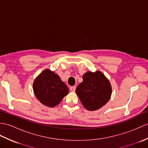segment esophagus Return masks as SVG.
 <instances>
[{
    "mask_svg": "<svg viewBox=\"0 0 148 148\" xmlns=\"http://www.w3.org/2000/svg\"><path fill=\"white\" fill-rule=\"evenodd\" d=\"M76 86H71L70 87V90L71 92H75V90H76Z\"/></svg>",
    "mask_w": 148,
    "mask_h": 148,
    "instance_id": "34e87169",
    "label": "esophagus"
}]
</instances>
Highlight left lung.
Wrapping results in <instances>:
<instances>
[{"label":"left lung","instance_id":"1","mask_svg":"<svg viewBox=\"0 0 148 148\" xmlns=\"http://www.w3.org/2000/svg\"><path fill=\"white\" fill-rule=\"evenodd\" d=\"M83 82L77 86L76 93L83 106L88 111L101 108L111 98V83L100 71L86 72L83 76Z\"/></svg>","mask_w":148,"mask_h":148}]
</instances>
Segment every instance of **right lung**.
<instances>
[{
  "instance_id": "1",
  "label": "right lung",
  "mask_w": 148,
  "mask_h": 148,
  "mask_svg": "<svg viewBox=\"0 0 148 148\" xmlns=\"http://www.w3.org/2000/svg\"><path fill=\"white\" fill-rule=\"evenodd\" d=\"M33 90L37 99L49 108L59 104L69 91L58 75L49 69L43 71L36 78Z\"/></svg>"
}]
</instances>
